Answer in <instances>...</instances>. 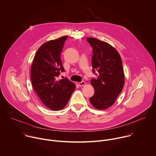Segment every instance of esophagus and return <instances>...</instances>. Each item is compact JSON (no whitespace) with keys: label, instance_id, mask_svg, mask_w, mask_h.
I'll list each match as a JSON object with an SVG mask.
<instances>
[{"label":"esophagus","instance_id":"obj_1","mask_svg":"<svg viewBox=\"0 0 156 156\" xmlns=\"http://www.w3.org/2000/svg\"><path fill=\"white\" fill-rule=\"evenodd\" d=\"M86 83L84 82V81H81V82H80L79 83H78V84H79V86H85L86 85Z\"/></svg>","mask_w":156,"mask_h":156}]
</instances>
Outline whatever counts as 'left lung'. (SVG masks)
<instances>
[{"label": "left lung", "mask_w": 156, "mask_h": 156, "mask_svg": "<svg viewBox=\"0 0 156 156\" xmlns=\"http://www.w3.org/2000/svg\"><path fill=\"white\" fill-rule=\"evenodd\" d=\"M86 40L93 51V72L99 73L98 78L91 81L94 94L90 101L94 108L104 110L115 103L123 90L125 75L122 60L118 51L107 42L93 37Z\"/></svg>", "instance_id": "1"}]
</instances>
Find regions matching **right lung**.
<instances>
[{"instance_id":"1","label":"right lung","mask_w":156,"mask_h":156,"mask_svg":"<svg viewBox=\"0 0 156 156\" xmlns=\"http://www.w3.org/2000/svg\"><path fill=\"white\" fill-rule=\"evenodd\" d=\"M67 37L64 36L44 43L37 51L31 65L34 90L42 103L53 110L63 109L76 88L67 78L57 80L60 71H65L60 53Z\"/></svg>"}]
</instances>
